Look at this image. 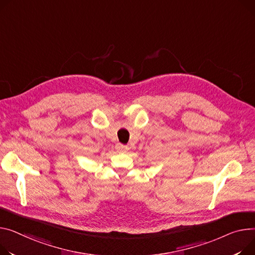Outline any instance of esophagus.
<instances>
[{
	"mask_svg": "<svg viewBox=\"0 0 255 255\" xmlns=\"http://www.w3.org/2000/svg\"><path fill=\"white\" fill-rule=\"evenodd\" d=\"M116 149H117L118 151L126 152V151L129 149V146H128V145H123V144H121V143H118V144L116 145Z\"/></svg>",
	"mask_w": 255,
	"mask_h": 255,
	"instance_id": "esophagus-1",
	"label": "esophagus"
}]
</instances>
